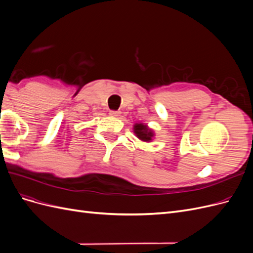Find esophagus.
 <instances>
[{"mask_svg":"<svg viewBox=\"0 0 253 253\" xmlns=\"http://www.w3.org/2000/svg\"><path fill=\"white\" fill-rule=\"evenodd\" d=\"M110 115L112 117H115V118H118L120 116V112L119 111H111L110 112Z\"/></svg>","mask_w":253,"mask_h":253,"instance_id":"1","label":"esophagus"}]
</instances>
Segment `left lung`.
I'll return each mask as SVG.
<instances>
[{
    "mask_svg": "<svg viewBox=\"0 0 253 253\" xmlns=\"http://www.w3.org/2000/svg\"><path fill=\"white\" fill-rule=\"evenodd\" d=\"M133 131L137 138L144 142H151L155 136L154 131L150 128L148 125H144L142 122L135 124L133 126Z\"/></svg>",
    "mask_w": 253,
    "mask_h": 253,
    "instance_id": "left-lung-1",
    "label": "left lung"
}]
</instances>
